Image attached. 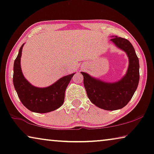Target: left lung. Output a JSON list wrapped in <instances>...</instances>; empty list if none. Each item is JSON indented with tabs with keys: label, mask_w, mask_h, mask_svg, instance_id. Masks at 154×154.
Here are the masks:
<instances>
[{
	"label": "left lung",
	"mask_w": 154,
	"mask_h": 154,
	"mask_svg": "<svg viewBox=\"0 0 154 154\" xmlns=\"http://www.w3.org/2000/svg\"><path fill=\"white\" fill-rule=\"evenodd\" d=\"M111 41L127 54L129 64L127 74L118 82L107 83L82 72L89 100L95 106L107 111L125 107L136 91L140 79L139 59L131 43L126 38L117 36Z\"/></svg>",
	"instance_id": "obj_1"
}]
</instances>
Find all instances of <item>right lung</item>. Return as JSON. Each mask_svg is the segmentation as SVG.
I'll list each match as a JSON object with an SVG mask.
<instances>
[{
  "label": "right lung",
  "mask_w": 154,
  "mask_h": 154,
  "mask_svg": "<svg viewBox=\"0 0 154 154\" xmlns=\"http://www.w3.org/2000/svg\"><path fill=\"white\" fill-rule=\"evenodd\" d=\"M24 43L20 48L14 63L13 83L22 104L29 111L45 113L54 111L63 104L65 91L75 73L61 77L45 88L34 86L24 77L20 68V57Z\"/></svg>",
  "instance_id": "right-lung-1"
}]
</instances>
